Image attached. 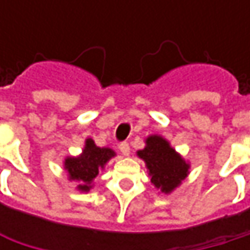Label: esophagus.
<instances>
[{
	"mask_svg": "<svg viewBox=\"0 0 250 250\" xmlns=\"http://www.w3.org/2000/svg\"><path fill=\"white\" fill-rule=\"evenodd\" d=\"M119 149H120V152H122L123 156H128L130 155V146H128V143H125V142L120 143L119 145Z\"/></svg>",
	"mask_w": 250,
	"mask_h": 250,
	"instance_id": "esophagus-1",
	"label": "esophagus"
}]
</instances>
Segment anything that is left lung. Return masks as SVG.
I'll use <instances>...</instances> for the list:
<instances>
[{
	"label": "left lung",
	"mask_w": 250,
	"mask_h": 250,
	"mask_svg": "<svg viewBox=\"0 0 250 250\" xmlns=\"http://www.w3.org/2000/svg\"><path fill=\"white\" fill-rule=\"evenodd\" d=\"M136 153L145 161L150 182L162 194H171L189 174V162H187L161 134L147 136L145 139V147Z\"/></svg>",
	"instance_id": "left-lung-1"
}]
</instances>
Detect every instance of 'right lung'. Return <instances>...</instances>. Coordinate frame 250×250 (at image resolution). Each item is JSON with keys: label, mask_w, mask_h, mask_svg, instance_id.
I'll use <instances>...</instances> for the list:
<instances>
[{"label": "right lung", "mask_w": 250, "mask_h": 250, "mask_svg": "<svg viewBox=\"0 0 250 250\" xmlns=\"http://www.w3.org/2000/svg\"><path fill=\"white\" fill-rule=\"evenodd\" d=\"M114 156L116 152L111 147H100L91 137H88L85 139L83 149L78 156H66L63 159V169L68 174L69 181L78 182V191L89 192L94 187V179Z\"/></svg>", "instance_id": "obj_1"}]
</instances>
